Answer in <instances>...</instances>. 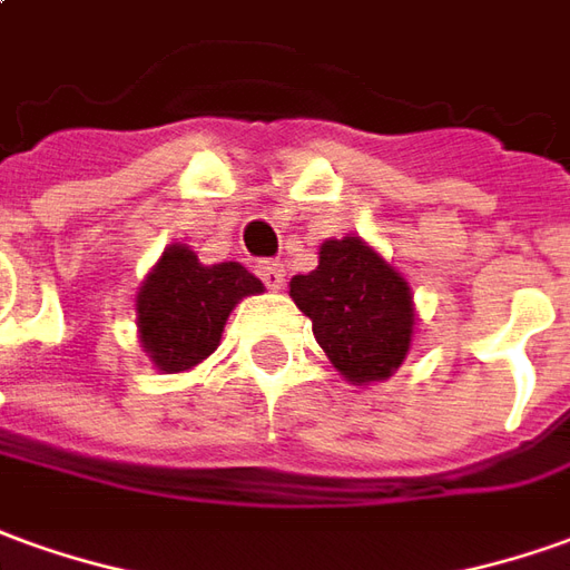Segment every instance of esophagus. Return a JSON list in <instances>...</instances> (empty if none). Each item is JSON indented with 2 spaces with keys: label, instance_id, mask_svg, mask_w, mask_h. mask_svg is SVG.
<instances>
[{
  "label": "esophagus",
  "instance_id": "34e87169",
  "mask_svg": "<svg viewBox=\"0 0 570 570\" xmlns=\"http://www.w3.org/2000/svg\"><path fill=\"white\" fill-rule=\"evenodd\" d=\"M257 276L263 278V285L266 288H282V282H285V266L278 261H261L257 263Z\"/></svg>",
  "mask_w": 570,
  "mask_h": 570
}]
</instances>
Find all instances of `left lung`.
Returning a JSON list of instances; mask_svg holds the SVG:
<instances>
[{
    "instance_id": "obj_1",
    "label": "left lung",
    "mask_w": 570,
    "mask_h": 570,
    "mask_svg": "<svg viewBox=\"0 0 570 570\" xmlns=\"http://www.w3.org/2000/svg\"><path fill=\"white\" fill-rule=\"evenodd\" d=\"M292 297L344 379L382 382L406 360L415 325L410 285L366 242H325L320 266L292 278Z\"/></svg>"
}]
</instances>
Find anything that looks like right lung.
I'll return each instance as SVG.
<instances>
[{"mask_svg": "<svg viewBox=\"0 0 570 570\" xmlns=\"http://www.w3.org/2000/svg\"><path fill=\"white\" fill-rule=\"evenodd\" d=\"M261 292V278L242 263L204 266L188 247H167L136 297L145 353L160 372L198 366L217 351L235 304Z\"/></svg>", "mask_w": 570, "mask_h": 570, "instance_id": "right-lung-1", "label": "right lung"}]
</instances>
